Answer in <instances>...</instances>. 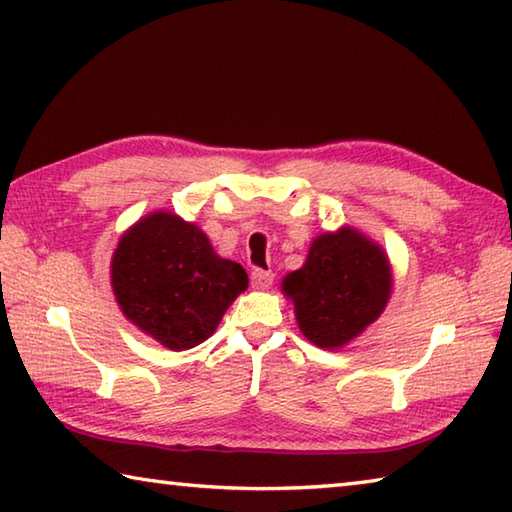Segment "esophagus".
I'll list each match as a JSON object with an SVG mask.
<instances>
[{"instance_id": "34e87169", "label": "esophagus", "mask_w": 512, "mask_h": 512, "mask_svg": "<svg viewBox=\"0 0 512 512\" xmlns=\"http://www.w3.org/2000/svg\"><path fill=\"white\" fill-rule=\"evenodd\" d=\"M273 279H275V275L270 273V270L255 268L253 273H250V284H253V288H257V290H266L273 286Z\"/></svg>"}]
</instances>
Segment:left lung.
Instances as JSON below:
<instances>
[{"label": "left lung", "mask_w": 512, "mask_h": 512, "mask_svg": "<svg viewBox=\"0 0 512 512\" xmlns=\"http://www.w3.org/2000/svg\"><path fill=\"white\" fill-rule=\"evenodd\" d=\"M297 326L310 344L344 348L377 322L393 293V266L375 239L353 226L310 242L306 262L282 279Z\"/></svg>", "instance_id": "left-lung-1"}]
</instances>
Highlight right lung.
<instances>
[{
  "instance_id": "obj_1",
  "label": "right lung",
  "mask_w": 512,
  "mask_h": 512,
  "mask_svg": "<svg viewBox=\"0 0 512 512\" xmlns=\"http://www.w3.org/2000/svg\"><path fill=\"white\" fill-rule=\"evenodd\" d=\"M110 286L130 324L164 348L188 350L215 333L248 275L195 222L155 210L119 237Z\"/></svg>"
}]
</instances>
